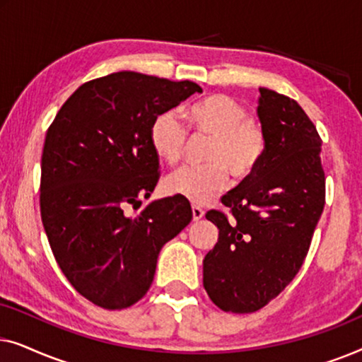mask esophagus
<instances>
[{
	"label": "esophagus",
	"instance_id": "1",
	"mask_svg": "<svg viewBox=\"0 0 362 362\" xmlns=\"http://www.w3.org/2000/svg\"><path fill=\"white\" fill-rule=\"evenodd\" d=\"M202 216H204V211H202L199 206H192V219L199 221L202 219Z\"/></svg>",
	"mask_w": 362,
	"mask_h": 362
}]
</instances>
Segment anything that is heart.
<instances>
[{"label":"heart","mask_w":362,"mask_h":362,"mask_svg":"<svg viewBox=\"0 0 362 362\" xmlns=\"http://www.w3.org/2000/svg\"><path fill=\"white\" fill-rule=\"evenodd\" d=\"M196 135L211 138L206 166L182 168L165 181L168 194L185 197L194 204H207L227 187L229 171L244 180L260 165L267 138L245 107L224 93H212L192 103L185 113ZM186 130L173 113H161L153 122L150 141L155 155L166 165L181 161L186 148Z\"/></svg>","instance_id":"b5f03b06"}]
</instances>
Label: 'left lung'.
<instances>
[{
  "instance_id": "1",
  "label": "left lung",
  "mask_w": 362,
  "mask_h": 362,
  "mask_svg": "<svg viewBox=\"0 0 362 362\" xmlns=\"http://www.w3.org/2000/svg\"><path fill=\"white\" fill-rule=\"evenodd\" d=\"M267 148L257 170L222 196L230 217L209 211L219 229L202 262V284L224 311L254 313L285 290L308 254L325 207L321 138L293 98L259 88Z\"/></svg>"
}]
</instances>
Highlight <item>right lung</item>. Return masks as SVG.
<instances>
[{
  "instance_id": "right-lung-1",
  "label": "right lung",
  "mask_w": 362,
  "mask_h": 362,
  "mask_svg": "<svg viewBox=\"0 0 362 362\" xmlns=\"http://www.w3.org/2000/svg\"><path fill=\"white\" fill-rule=\"evenodd\" d=\"M194 82L113 72L82 83L49 127L41 158V219L62 274L105 310L128 308L150 288L161 247L192 219L189 201H153L160 177L153 122L192 93Z\"/></svg>"
}]
</instances>
